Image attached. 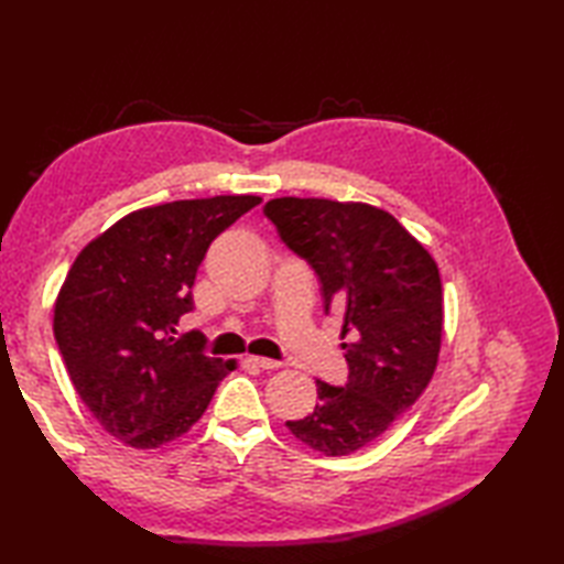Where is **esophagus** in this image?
Returning a JSON list of instances; mask_svg holds the SVG:
<instances>
[{
	"instance_id": "obj_1",
	"label": "esophagus",
	"mask_w": 564,
	"mask_h": 564,
	"mask_svg": "<svg viewBox=\"0 0 564 564\" xmlns=\"http://www.w3.org/2000/svg\"><path fill=\"white\" fill-rule=\"evenodd\" d=\"M249 364L261 368V370H275L281 366L279 361H271V358H263V356H249Z\"/></svg>"
}]
</instances>
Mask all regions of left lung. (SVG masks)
<instances>
[{"label":"left lung","instance_id":"1","mask_svg":"<svg viewBox=\"0 0 564 564\" xmlns=\"http://www.w3.org/2000/svg\"><path fill=\"white\" fill-rule=\"evenodd\" d=\"M263 215L317 273L325 313H344V386L317 380L315 412L285 422L325 455H349L404 414L436 370L443 295L436 261L390 213L366 203L273 198Z\"/></svg>","mask_w":564,"mask_h":564}]
</instances>
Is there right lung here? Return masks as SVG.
Returning a JSON list of instances; mask_svg holds the SVG:
<instances>
[{"label": "right lung", "mask_w": 564, "mask_h": 564, "mask_svg": "<svg viewBox=\"0 0 564 564\" xmlns=\"http://www.w3.org/2000/svg\"><path fill=\"white\" fill-rule=\"evenodd\" d=\"M259 196H215L142 208L82 249L55 303V341L72 386L99 424L133 448H158L194 426L235 368L203 351L196 271L210 242Z\"/></svg>", "instance_id": "add662e5"}]
</instances>
